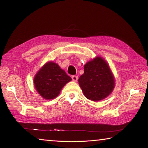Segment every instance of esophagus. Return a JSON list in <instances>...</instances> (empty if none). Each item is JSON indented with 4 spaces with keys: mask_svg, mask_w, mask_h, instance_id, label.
Wrapping results in <instances>:
<instances>
[{
    "mask_svg": "<svg viewBox=\"0 0 148 148\" xmlns=\"http://www.w3.org/2000/svg\"><path fill=\"white\" fill-rule=\"evenodd\" d=\"M71 78H72V80H73V82H77V80L78 79V77H77V76L73 75V76H72V77H71Z\"/></svg>",
    "mask_w": 148,
    "mask_h": 148,
    "instance_id": "esophagus-1",
    "label": "esophagus"
}]
</instances>
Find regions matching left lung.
Instances as JSON below:
<instances>
[{
	"instance_id": "1",
	"label": "left lung",
	"mask_w": 148,
	"mask_h": 148,
	"mask_svg": "<svg viewBox=\"0 0 148 148\" xmlns=\"http://www.w3.org/2000/svg\"><path fill=\"white\" fill-rule=\"evenodd\" d=\"M78 82L84 95L92 101L105 99L115 87L114 77L107 62L101 57L88 62L84 66V73Z\"/></svg>"
}]
</instances>
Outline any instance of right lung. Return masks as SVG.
Here are the masks:
<instances>
[{"mask_svg":"<svg viewBox=\"0 0 148 148\" xmlns=\"http://www.w3.org/2000/svg\"><path fill=\"white\" fill-rule=\"evenodd\" d=\"M71 78L59 65L49 62L39 70L34 78L36 89L44 99H54Z\"/></svg>","mask_w":148,"mask_h":148,"instance_id":"add662e5","label":"right lung"}]
</instances>
